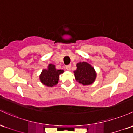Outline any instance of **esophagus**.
<instances>
[{"mask_svg":"<svg viewBox=\"0 0 133 133\" xmlns=\"http://www.w3.org/2000/svg\"><path fill=\"white\" fill-rule=\"evenodd\" d=\"M71 65H67V66H66V70H68V71H70L71 70Z\"/></svg>","mask_w":133,"mask_h":133,"instance_id":"esophagus-1","label":"esophagus"}]
</instances>
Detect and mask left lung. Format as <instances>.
I'll list each match as a JSON object with an SVG mask.
<instances>
[{"instance_id":"8db88e82","label":"left lung","mask_w":133,"mask_h":133,"mask_svg":"<svg viewBox=\"0 0 133 133\" xmlns=\"http://www.w3.org/2000/svg\"><path fill=\"white\" fill-rule=\"evenodd\" d=\"M75 80L83 85L92 84L96 79L97 73L94 68L85 62L77 64V69L74 71Z\"/></svg>"}]
</instances>
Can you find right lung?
<instances>
[{"instance_id":"add662e5","label":"right lung","mask_w":133,"mask_h":133,"mask_svg":"<svg viewBox=\"0 0 133 133\" xmlns=\"http://www.w3.org/2000/svg\"><path fill=\"white\" fill-rule=\"evenodd\" d=\"M64 72L63 70L56 69L53 64H49L47 68L43 69L39 75V80L44 85L53 87L58 83L59 75Z\"/></svg>"}]
</instances>
